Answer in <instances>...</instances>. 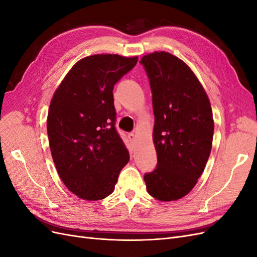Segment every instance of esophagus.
<instances>
[{"instance_id": "34e87169", "label": "esophagus", "mask_w": 257, "mask_h": 257, "mask_svg": "<svg viewBox=\"0 0 257 257\" xmlns=\"http://www.w3.org/2000/svg\"><path fill=\"white\" fill-rule=\"evenodd\" d=\"M128 139H130V142H131V144H134L135 143V141H136V135L134 134V133H131V134H128Z\"/></svg>"}]
</instances>
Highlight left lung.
Returning a JSON list of instances; mask_svg holds the SVG:
<instances>
[{
	"label": "left lung",
	"instance_id": "8db88e82",
	"mask_svg": "<svg viewBox=\"0 0 257 257\" xmlns=\"http://www.w3.org/2000/svg\"><path fill=\"white\" fill-rule=\"evenodd\" d=\"M152 92L153 143L158 165L144 179L162 201L189 194L203 174L212 147L214 122L207 93L182 60L165 51L143 57Z\"/></svg>",
	"mask_w": 257,
	"mask_h": 257
}]
</instances>
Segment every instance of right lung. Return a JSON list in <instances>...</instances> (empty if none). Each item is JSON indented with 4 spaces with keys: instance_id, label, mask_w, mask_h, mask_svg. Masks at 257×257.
Instances as JSON below:
<instances>
[{
    "instance_id": "1",
    "label": "right lung",
    "mask_w": 257,
    "mask_h": 257,
    "mask_svg": "<svg viewBox=\"0 0 257 257\" xmlns=\"http://www.w3.org/2000/svg\"><path fill=\"white\" fill-rule=\"evenodd\" d=\"M138 57L94 54L71 68L51 98L47 133L54 165L66 188L85 200L113 192L130 154L115 130L113 85Z\"/></svg>"
}]
</instances>
